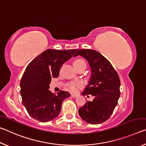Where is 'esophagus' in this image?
Here are the masks:
<instances>
[{
  "label": "esophagus",
  "mask_w": 146,
  "mask_h": 146,
  "mask_svg": "<svg viewBox=\"0 0 146 146\" xmlns=\"http://www.w3.org/2000/svg\"><path fill=\"white\" fill-rule=\"evenodd\" d=\"M71 96L72 98H76V97H78V95H76V94H71Z\"/></svg>",
  "instance_id": "1"
}]
</instances>
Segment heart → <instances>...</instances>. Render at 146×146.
<instances>
[{"mask_svg":"<svg viewBox=\"0 0 146 146\" xmlns=\"http://www.w3.org/2000/svg\"><path fill=\"white\" fill-rule=\"evenodd\" d=\"M73 64L74 66H80L82 65V64H85L86 65V62L84 60H82V59H76V60L74 61ZM82 84L80 82H71L70 83H69L67 86L69 90L75 91L78 88L82 86Z\"/></svg>","mask_w":146,"mask_h":146,"instance_id":"heart-1","label":"heart"}]
</instances>
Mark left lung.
Instances as JSON below:
<instances>
[{"instance_id":"left-lung-1","label":"left lung","mask_w":146,"mask_h":146,"mask_svg":"<svg viewBox=\"0 0 146 146\" xmlns=\"http://www.w3.org/2000/svg\"><path fill=\"white\" fill-rule=\"evenodd\" d=\"M78 55L86 58L91 68L90 80L82 95L94 97L79 108L78 114L86 122L98 124L110 118L117 105L120 95L119 76L111 64L98 51L79 49L73 56Z\"/></svg>"}]
</instances>
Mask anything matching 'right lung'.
Segmentation results:
<instances>
[{
    "label": "right lung",
    "instance_id": "1",
    "mask_svg": "<svg viewBox=\"0 0 146 146\" xmlns=\"http://www.w3.org/2000/svg\"><path fill=\"white\" fill-rule=\"evenodd\" d=\"M77 50L47 49L27 66L20 86L23 106L32 118L46 122L60 114L63 100L70 93L60 91L55 95L49 90V84L51 78L58 77L63 64Z\"/></svg>",
    "mask_w": 146,
    "mask_h": 146
}]
</instances>
